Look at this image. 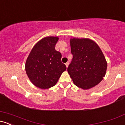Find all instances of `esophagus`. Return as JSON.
<instances>
[{
    "label": "esophagus",
    "mask_w": 125,
    "mask_h": 125,
    "mask_svg": "<svg viewBox=\"0 0 125 125\" xmlns=\"http://www.w3.org/2000/svg\"><path fill=\"white\" fill-rule=\"evenodd\" d=\"M65 64H66V67H68V66H69V63L68 62L66 63Z\"/></svg>",
    "instance_id": "34e87169"
}]
</instances>
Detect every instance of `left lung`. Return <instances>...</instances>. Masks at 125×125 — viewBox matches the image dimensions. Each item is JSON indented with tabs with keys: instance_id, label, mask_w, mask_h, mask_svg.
Segmentation results:
<instances>
[{
	"instance_id": "left-lung-1",
	"label": "left lung",
	"mask_w": 125,
	"mask_h": 125,
	"mask_svg": "<svg viewBox=\"0 0 125 125\" xmlns=\"http://www.w3.org/2000/svg\"><path fill=\"white\" fill-rule=\"evenodd\" d=\"M72 61L67 72L74 84L83 89L97 85L105 76L107 62L102 52L89 39H71Z\"/></svg>"
}]
</instances>
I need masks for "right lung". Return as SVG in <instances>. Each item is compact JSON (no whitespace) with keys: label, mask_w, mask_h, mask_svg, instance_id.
<instances>
[{"label":"right lung","mask_w":125,"mask_h":125,"mask_svg":"<svg viewBox=\"0 0 125 125\" xmlns=\"http://www.w3.org/2000/svg\"><path fill=\"white\" fill-rule=\"evenodd\" d=\"M58 37H46L35 44L27 59L25 69L34 85L46 89L55 85L66 66L55 50Z\"/></svg>","instance_id":"1"}]
</instances>
